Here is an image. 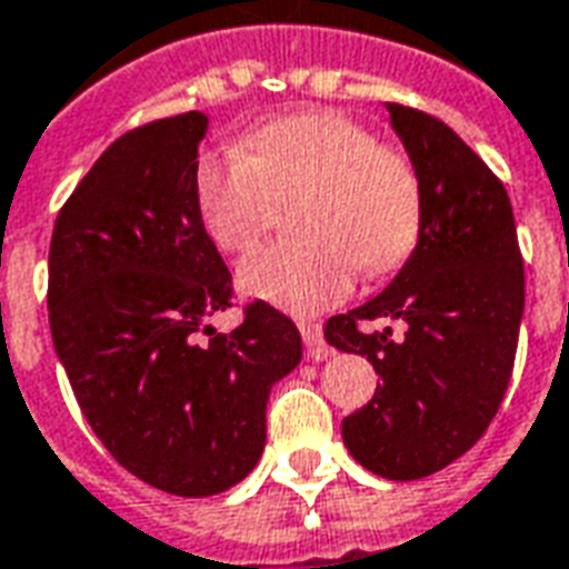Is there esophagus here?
Returning <instances> with one entry per match:
<instances>
[{
    "instance_id": "34e87169",
    "label": "esophagus",
    "mask_w": 569,
    "mask_h": 569,
    "mask_svg": "<svg viewBox=\"0 0 569 569\" xmlns=\"http://www.w3.org/2000/svg\"><path fill=\"white\" fill-rule=\"evenodd\" d=\"M298 329H301V338H305V350H308V359H317V362H322V359H329V353H332V347L326 345L320 322L301 320V322H298Z\"/></svg>"
}]
</instances>
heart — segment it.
<instances>
[{"label":"heart","instance_id":"obj_1","mask_svg":"<svg viewBox=\"0 0 569 569\" xmlns=\"http://www.w3.org/2000/svg\"><path fill=\"white\" fill-rule=\"evenodd\" d=\"M298 200L301 240L256 249L237 280L252 298L317 313L350 292L357 271H396L423 222V188L406 151L329 109L249 130L231 154L194 167V207L212 243L243 252L271 228L277 203Z\"/></svg>","mask_w":569,"mask_h":569}]
</instances>
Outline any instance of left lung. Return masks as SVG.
I'll list each match as a JSON object with an SVG mask.
<instances>
[{
  "label": "left lung",
  "mask_w": 569,
  "mask_h": 569,
  "mask_svg": "<svg viewBox=\"0 0 569 569\" xmlns=\"http://www.w3.org/2000/svg\"><path fill=\"white\" fill-rule=\"evenodd\" d=\"M418 167L423 222L393 283L326 322L335 350L381 375L369 406L341 423L350 457L390 481L432 476L476 445L500 408L525 317V261L509 194L445 121L387 103ZM362 319H402L396 342Z\"/></svg>",
  "instance_id": "8db88e82"
}]
</instances>
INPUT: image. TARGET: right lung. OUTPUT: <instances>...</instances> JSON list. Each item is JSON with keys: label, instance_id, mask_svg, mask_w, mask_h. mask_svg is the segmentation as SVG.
Here are the masks:
<instances>
[{"label": "right lung", "instance_id": "add662e5", "mask_svg": "<svg viewBox=\"0 0 569 569\" xmlns=\"http://www.w3.org/2000/svg\"><path fill=\"white\" fill-rule=\"evenodd\" d=\"M203 112L116 140L60 210L48 320L84 418L128 472L176 497L234 488L264 451L271 387L301 362V335L264 301L234 332L231 273L194 207Z\"/></svg>", "mask_w": 569, "mask_h": 569}]
</instances>
